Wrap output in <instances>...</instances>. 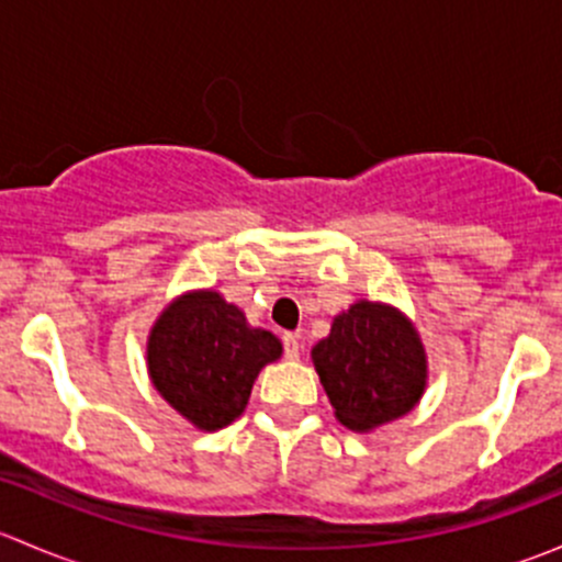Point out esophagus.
<instances>
[{
	"instance_id": "obj_1",
	"label": "esophagus",
	"mask_w": 562,
	"mask_h": 562,
	"mask_svg": "<svg viewBox=\"0 0 562 562\" xmlns=\"http://www.w3.org/2000/svg\"><path fill=\"white\" fill-rule=\"evenodd\" d=\"M282 350H285V359H299L302 345H299L296 334H282Z\"/></svg>"
}]
</instances>
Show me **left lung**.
<instances>
[{"label": "left lung", "mask_w": 562, "mask_h": 562, "mask_svg": "<svg viewBox=\"0 0 562 562\" xmlns=\"http://www.w3.org/2000/svg\"><path fill=\"white\" fill-rule=\"evenodd\" d=\"M313 361L337 418L356 432L405 416L427 381L418 334L396 310L372 302L334 317Z\"/></svg>", "instance_id": "obj_1"}]
</instances>
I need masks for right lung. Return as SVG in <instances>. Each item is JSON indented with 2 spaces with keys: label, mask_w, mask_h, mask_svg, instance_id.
<instances>
[{
  "label": "right lung",
  "mask_w": 562,
  "mask_h": 562,
  "mask_svg": "<svg viewBox=\"0 0 562 562\" xmlns=\"http://www.w3.org/2000/svg\"><path fill=\"white\" fill-rule=\"evenodd\" d=\"M280 353L274 334L249 328L239 307L201 291L181 296L155 323L149 372L181 416L212 432L241 416L258 372Z\"/></svg>",
  "instance_id": "1"
}]
</instances>
